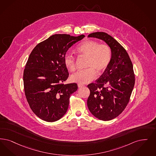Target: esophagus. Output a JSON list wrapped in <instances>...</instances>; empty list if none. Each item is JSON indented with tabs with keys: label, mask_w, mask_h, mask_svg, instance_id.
Here are the masks:
<instances>
[{
	"label": "esophagus",
	"mask_w": 156,
	"mask_h": 156,
	"mask_svg": "<svg viewBox=\"0 0 156 156\" xmlns=\"http://www.w3.org/2000/svg\"><path fill=\"white\" fill-rule=\"evenodd\" d=\"M83 86H84V85H82V84H80V83H78V87H83Z\"/></svg>",
	"instance_id": "obj_1"
}]
</instances>
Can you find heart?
I'll return each mask as SVG.
<instances>
[{
	"mask_svg": "<svg viewBox=\"0 0 156 156\" xmlns=\"http://www.w3.org/2000/svg\"><path fill=\"white\" fill-rule=\"evenodd\" d=\"M78 53L87 57V69L76 73L71 76V81L80 84L94 80L98 74L103 73L110 64L112 57L111 48L107 44H100L93 40H87L81 43L76 48ZM66 67L71 71L75 70V57L67 53L64 57Z\"/></svg>",
	"mask_w": 156,
	"mask_h": 156,
	"instance_id": "heart-1",
	"label": "heart"
}]
</instances>
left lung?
<instances>
[{
    "mask_svg": "<svg viewBox=\"0 0 156 156\" xmlns=\"http://www.w3.org/2000/svg\"><path fill=\"white\" fill-rule=\"evenodd\" d=\"M88 37L104 41L111 48L112 57L100 78L87 85V107L97 119L112 120L122 113L130 100L135 81L133 64L124 47L107 33L94 32Z\"/></svg>",
    "mask_w": 156,
    "mask_h": 156,
    "instance_id": "left-lung-1",
    "label": "left lung"
}]
</instances>
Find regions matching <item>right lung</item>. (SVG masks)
I'll list each match as a JSON object with an SVG mask.
<instances>
[{"mask_svg": "<svg viewBox=\"0 0 156 156\" xmlns=\"http://www.w3.org/2000/svg\"><path fill=\"white\" fill-rule=\"evenodd\" d=\"M85 37L53 35L34 48L23 74L25 97L34 113L47 122L61 119L69 108L76 83L65 85L69 76L64 57L69 48Z\"/></svg>", "mask_w": 156, "mask_h": 156, "instance_id": "right-lung-1", "label": "right lung"}]
</instances>
